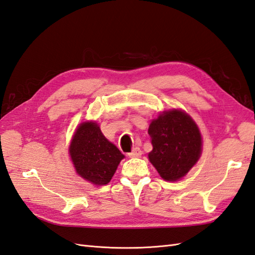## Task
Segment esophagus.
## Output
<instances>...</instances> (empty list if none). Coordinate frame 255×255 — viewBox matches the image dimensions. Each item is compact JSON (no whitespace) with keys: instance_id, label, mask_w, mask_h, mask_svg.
<instances>
[{"instance_id":"1","label":"esophagus","mask_w":255,"mask_h":255,"mask_svg":"<svg viewBox=\"0 0 255 255\" xmlns=\"http://www.w3.org/2000/svg\"><path fill=\"white\" fill-rule=\"evenodd\" d=\"M129 157H140L142 155V151L139 147H134L133 151L131 153H129Z\"/></svg>"}]
</instances>
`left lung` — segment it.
<instances>
[{"instance_id": "1", "label": "left lung", "mask_w": 255, "mask_h": 255, "mask_svg": "<svg viewBox=\"0 0 255 255\" xmlns=\"http://www.w3.org/2000/svg\"><path fill=\"white\" fill-rule=\"evenodd\" d=\"M148 134L153 145L148 159L166 181L183 178L200 157V131L183 111L173 109L159 114L149 124Z\"/></svg>"}]
</instances>
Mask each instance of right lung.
Instances as JSON below:
<instances>
[{"instance_id":"right-lung-1","label":"right lung","mask_w":255,"mask_h":255,"mask_svg":"<svg viewBox=\"0 0 255 255\" xmlns=\"http://www.w3.org/2000/svg\"><path fill=\"white\" fill-rule=\"evenodd\" d=\"M69 152L76 173L96 185L108 184L125 157L96 122H85L77 127Z\"/></svg>"}]
</instances>
